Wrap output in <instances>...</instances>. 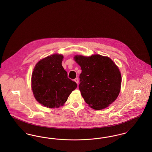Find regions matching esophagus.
Instances as JSON below:
<instances>
[{
	"instance_id": "obj_1",
	"label": "esophagus",
	"mask_w": 152,
	"mask_h": 152,
	"mask_svg": "<svg viewBox=\"0 0 152 152\" xmlns=\"http://www.w3.org/2000/svg\"><path fill=\"white\" fill-rule=\"evenodd\" d=\"M74 81H75L77 84H79V79H78L77 77H76V79H74Z\"/></svg>"
}]
</instances>
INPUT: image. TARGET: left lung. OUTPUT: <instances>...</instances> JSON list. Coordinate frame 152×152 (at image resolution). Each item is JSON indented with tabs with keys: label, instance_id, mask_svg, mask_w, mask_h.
<instances>
[{
	"label": "left lung",
	"instance_id": "8db88e82",
	"mask_svg": "<svg viewBox=\"0 0 152 152\" xmlns=\"http://www.w3.org/2000/svg\"><path fill=\"white\" fill-rule=\"evenodd\" d=\"M81 66L79 89L90 107L101 110L115 101L120 92L121 75L118 66L107 56L76 55Z\"/></svg>",
	"mask_w": 152,
	"mask_h": 152
}]
</instances>
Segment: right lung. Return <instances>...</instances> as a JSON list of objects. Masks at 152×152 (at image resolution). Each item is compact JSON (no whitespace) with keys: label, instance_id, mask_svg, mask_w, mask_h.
Returning <instances> with one entry per match:
<instances>
[{"label":"right lung","instance_id":"1","mask_svg":"<svg viewBox=\"0 0 152 152\" xmlns=\"http://www.w3.org/2000/svg\"><path fill=\"white\" fill-rule=\"evenodd\" d=\"M63 56L54 54L36 64L31 77V87L36 100L50 108H59L77 88L61 65Z\"/></svg>","mask_w":152,"mask_h":152}]
</instances>
